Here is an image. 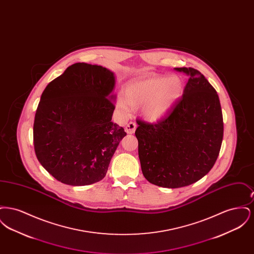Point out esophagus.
I'll return each mask as SVG.
<instances>
[{"instance_id": "obj_1", "label": "esophagus", "mask_w": 254, "mask_h": 254, "mask_svg": "<svg viewBox=\"0 0 254 254\" xmlns=\"http://www.w3.org/2000/svg\"><path fill=\"white\" fill-rule=\"evenodd\" d=\"M136 124L134 123V122H129L127 126H126V127H125V130H126V132L128 133V134H132L135 131V129H136Z\"/></svg>"}]
</instances>
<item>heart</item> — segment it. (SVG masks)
Wrapping results in <instances>:
<instances>
[{
    "mask_svg": "<svg viewBox=\"0 0 254 254\" xmlns=\"http://www.w3.org/2000/svg\"><path fill=\"white\" fill-rule=\"evenodd\" d=\"M183 81L178 76L149 74L130 81L125 95L117 98V107L127 114L132 107H140L145 119L158 121L165 117L181 98Z\"/></svg>",
    "mask_w": 254,
    "mask_h": 254,
    "instance_id": "heart-1",
    "label": "heart"
}]
</instances>
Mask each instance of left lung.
<instances>
[{"label": "left lung", "mask_w": 254, "mask_h": 254, "mask_svg": "<svg viewBox=\"0 0 254 254\" xmlns=\"http://www.w3.org/2000/svg\"><path fill=\"white\" fill-rule=\"evenodd\" d=\"M190 76L183 96L156 122L137 120L135 135L142 172L149 183L177 189L209 172L217 160L224 123L217 92L192 67H176Z\"/></svg>", "instance_id": "1"}]
</instances>
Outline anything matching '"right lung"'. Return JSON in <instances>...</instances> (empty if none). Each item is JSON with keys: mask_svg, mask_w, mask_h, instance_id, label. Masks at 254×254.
I'll return each mask as SVG.
<instances>
[{"mask_svg": "<svg viewBox=\"0 0 254 254\" xmlns=\"http://www.w3.org/2000/svg\"><path fill=\"white\" fill-rule=\"evenodd\" d=\"M114 73L76 63L42 93L33 125L37 159L56 180L69 186L101 181L124 128L111 122Z\"/></svg>", "mask_w": 254, "mask_h": 254, "instance_id": "add662e5", "label": "right lung"}]
</instances>
